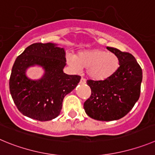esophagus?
I'll return each mask as SVG.
<instances>
[{
    "mask_svg": "<svg viewBox=\"0 0 155 155\" xmlns=\"http://www.w3.org/2000/svg\"><path fill=\"white\" fill-rule=\"evenodd\" d=\"M80 83L81 84H85V83H86V79H83V78H81Z\"/></svg>",
    "mask_w": 155,
    "mask_h": 155,
    "instance_id": "34e87169",
    "label": "esophagus"
}]
</instances>
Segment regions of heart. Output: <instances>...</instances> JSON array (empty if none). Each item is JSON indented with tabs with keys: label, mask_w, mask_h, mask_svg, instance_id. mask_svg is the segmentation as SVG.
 Segmentation results:
<instances>
[{
	"label": "heart",
	"mask_w": 155,
	"mask_h": 155,
	"mask_svg": "<svg viewBox=\"0 0 155 155\" xmlns=\"http://www.w3.org/2000/svg\"><path fill=\"white\" fill-rule=\"evenodd\" d=\"M68 63L79 71L86 69L88 77L95 81H103L114 76L120 67V59L116 54L100 48L82 51L76 56L68 55Z\"/></svg>",
	"instance_id": "heart-1"
}]
</instances>
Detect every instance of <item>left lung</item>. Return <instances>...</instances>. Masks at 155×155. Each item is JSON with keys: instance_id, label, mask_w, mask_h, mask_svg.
Returning <instances> with one entry per match:
<instances>
[{"instance_id": "left-lung-1", "label": "left lung", "mask_w": 155, "mask_h": 155, "mask_svg": "<svg viewBox=\"0 0 155 155\" xmlns=\"http://www.w3.org/2000/svg\"><path fill=\"white\" fill-rule=\"evenodd\" d=\"M107 48L118 56L119 69L106 80H88L92 93L84 103L86 114L102 121L117 120L127 115L140 97L142 82V69L131 54Z\"/></svg>"}]
</instances>
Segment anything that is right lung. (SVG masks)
I'll return each instance as SVG.
<instances>
[{"label": "right lung", "instance_id": "add662e5", "mask_svg": "<svg viewBox=\"0 0 155 155\" xmlns=\"http://www.w3.org/2000/svg\"><path fill=\"white\" fill-rule=\"evenodd\" d=\"M65 51L54 43H34L18 56L9 80L10 93L23 115L39 121L51 120L60 114L65 95L74 90L81 77L64 73ZM38 65L43 76L34 81L26 71Z\"/></svg>", "mask_w": 155, "mask_h": 155}]
</instances>
